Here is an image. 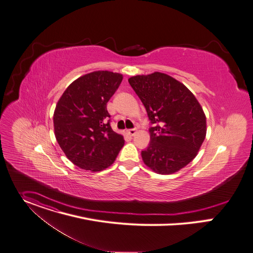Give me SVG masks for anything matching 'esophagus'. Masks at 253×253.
Listing matches in <instances>:
<instances>
[{"mask_svg": "<svg viewBox=\"0 0 253 253\" xmlns=\"http://www.w3.org/2000/svg\"><path fill=\"white\" fill-rule=\"evenodd\" d=\"M127 134L129 136H134L136 134V130L135 129H129V130H127Z\"/></svg>", "mask_w": 253, "mask_h": 253, "instance_id": "esophagus-1", "label": "esophagus"}]
</instances>
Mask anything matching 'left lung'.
I'll list each match as a JSON object with an SVG mask.
<instances>
[{
  "label": "left lung",
  "mask_w": 253,
  "mask_h": 253,
  "mask_svg": "<svg viewBox=\"0 0 253 253\" xmlns=\"http://www.w3.org/2000/svg\"><path fill=\"white\" fill-rule=\"evenodd\" d=\"M151 123L150 143L141 151L144 164L159 174L173 173L190 164L205 140L204 111L192 91L162 73L128 80Z\"/></svg>",
  "instance_id": "obj_1"
}]
</instances>
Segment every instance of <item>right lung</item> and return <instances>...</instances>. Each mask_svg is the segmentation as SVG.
<instances>
[{
	"instance_id": "right-lung-1",
	"label": "right lung",
	"mask_w": 253,
	"mask_h": 253,
	"mask_svg": "<svg viewBox=\"0 0 253 253\" xmlns=\"http://www.w3.org/2000/svg\"><path fill=\"white\" fill-rule=\"evenodd\" d=\"M122 75L98 71L73 82L60 97L53 115L54 134L66 157L79 168L100 171L110 167L124 145L113 131L107 103Z\"/></svg>"
}]
</instances>
